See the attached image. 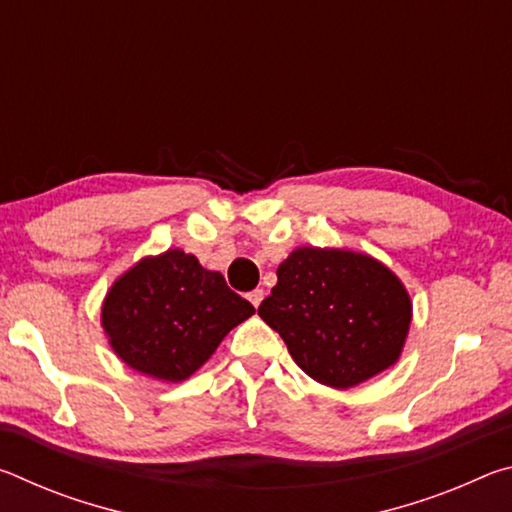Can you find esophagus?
Returning a JSON list of instances; mask_svg holds the SVG:
<instances>
[{
  "label": "esophagus",
  "instance_id": "34e87169",
  "mask_svg": "<svg viewBox=\"0 0 512 512\" xmlns=\"http://www.w3.org/2000/svg\"><path fill=\"white\" fill-rule=\"evenodd\" d=\"M248 300L253 302V307L257 309L259 305H262V300H264V291H262V289H255V291H250V293H248Z\"/></svg>",
  "mask_w": 512,
  "mask_h": 512
}]
</instances>
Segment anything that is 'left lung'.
<instances>
[{
    "mask_svg": "<svg viewBox=\"0 0 512 512\" xmlns=\"http://www.w3.org/2000/svg\"><path fill=\"white\" fill-rule=\"evenodd\" d=\"M259 316L311 379L345 391L402 357L413 302L400 277L368 253L300 246L277 266Z\"/></svg>",
    "mask_w": 512,
    "mask_h": 512,
    "instance_id": "obj_1",
    "label": "left lung"
}]
</instances>
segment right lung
Masks as SVG:
<instances>
[{
    "label": "right lung",
    "instance_id": "right-lung-1",
    "mask_svg": "<svg viewBox=\"0 0 512 512\" xmlns=\"http://www.w3.org/2000/svg\"><path fill=\"white\" fill-rule=\"evenodd\" d=\"M255 314L219 271L169 248L121 273L101 305V327L128 368L160 381H185L232 327Z\"/></svg>",
    "mask_w": 512,
    "mask_h": 512
}]
</instances>
